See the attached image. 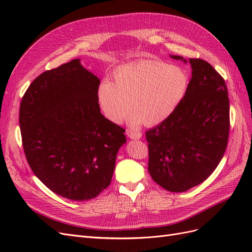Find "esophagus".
Returning <instances> with one entry per match:
<instances>
[{"mask_svg": "<svg viewBox=\"0 0 252 252\" xmlns=\"http://www.w3.org/2000/svg\"><path fill=\"white\" fill-rule=\"evenodd\" d=\"M126 134L129 136V138L132 139V140H138V139L142 138V133L140 131L130 130V129H127Z\"/></svg>", "mask_w": 252, "mask_h": 252, "instance_id": "obj_1", "label": "esophagus"}]
</instances>
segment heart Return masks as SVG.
<instances>
[{
  "label": "heart",
  "mask_w": 252,
  "mask_h": 252,
  "mask_svg": "<svg viewBox=\"0 0 252 252\" xmlns=\"http://www.w3.org/2000/svg\"><path fill=\"white\" fill-rule=\"evenodd\" d=\"M189 86L187 72L158 60H141L114 70L112 82L105 80L97 100L105 117L120 123L130 110L129 123L147 126L168 118L184 98Z\"/></svg>",
  "instance_id": "1"
}]
</instances>
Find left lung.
<instances>
[{"label": "left lung", "mask_w": 252, "mask_h": 252, "mask_svg": "<svg viewBox=\"0 0 252 252\" xmlns=\"http://www.w3.org/2000/svg\"><path fill=\"white\" fill-rule=\"evenodd\" d=\"M189 63L192 77L184 98L145 133L148 171L171 192L186 191L207 179L222 159L229 136V97L223 77L202 59H189Z\"/></svg>", "instance_id": "8db88e82"}]
</instances>
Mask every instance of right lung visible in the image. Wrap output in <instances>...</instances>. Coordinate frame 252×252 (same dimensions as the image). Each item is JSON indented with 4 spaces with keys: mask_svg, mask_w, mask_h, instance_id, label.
<instances>
[{
    "mask_svg": "<svg viewBox=\"0 0 252 252\" xmlns=\"http://www.w3.org/2000/svg\"><path fill=\"white\" fill-rule=\"evenodd\" d=\"M100 80L75 59L40 74L20 106L22 143L30 168L51 191L94 199L111 182L125 129L106 119Z\"/></svg>",
    "mask_w": 252,
    "mask_h": 252,
    "instance_id": "obj_1",
    "label": "right lung"
}]
</instances>
